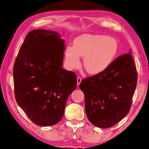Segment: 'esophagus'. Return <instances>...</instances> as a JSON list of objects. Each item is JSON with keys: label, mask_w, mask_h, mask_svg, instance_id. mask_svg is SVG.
Segmentation results:
<instances>
[{"label": "esophagus", "mask_w": 149, "mask_h": 149, "mask_svg": "<svg viewBox=\"0 0 149 149\" xmlns=\"http://www.w3.org/2000/svg\"><path fill=\"white\" fill-rule=\"evenodd\" d=\"M81 81H82L81 78H79V77L77 78V84H78V86H79V85L81 83Z\"/></svg>", "instance_id": "esophagus-1"}]
</instances>
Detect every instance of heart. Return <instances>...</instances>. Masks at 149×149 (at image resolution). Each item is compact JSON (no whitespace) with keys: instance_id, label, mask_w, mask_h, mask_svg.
<instances>
[{"instance_id":"b5f03b06","label":"heart","mask_w":149,"mask_h":149,"mask_svg":"<svg viewBox=\"0 0 149 149\" xmlns=\"http://www.w3.org/2000/svg\"><path fill=\"white\" fill-rule=\"evenodd\" d=\"M118 42L102 35L83 34L74 40V46H68L65 55L70 69L81 65L80 56L83 58V66L88 73L98 74L106 71L114 60L118 52Z\"/></svg>"}]
</instances>
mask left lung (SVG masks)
Listing matches in <instances>:
<instances>
[{"label": "left lung", "instance_id": "obj_1", "mask_svg": "<svg viewBox=\"0 0 149 149\" xmlns=\"http://www.w3.org/2000/svg\"><path fill=\"white\" fill-rule=\"evenodd\" d=\"M130 53L131 49L117 58L106 71L83 79L79 84L86 116L97 127H112L130 111L137 81Z\"/></svg>", "mask_w": 149, "mask_h": 149}]
</instances>
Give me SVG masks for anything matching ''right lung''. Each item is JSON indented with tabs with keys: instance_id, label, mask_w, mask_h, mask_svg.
Segmentation results:
<instances>
[{
	"instance_id": "obj_1",
	"label": "right lung",
	"mask_w": 149,
	"mask_h": 149,
	"mask_svg": "<svg viewBox=\"0 0 149 149\" xmlns=\"http://www.w3.org/2000/svg\"><path fill=\"white\" fill-rule=\"evenodd\" d=\"M65 40L56 31L34 30L26 36L14 63L16 101L33 123L61 120L67 99L77 86L73 71L62 68Z\"/></svg>"
}]
</instances>
